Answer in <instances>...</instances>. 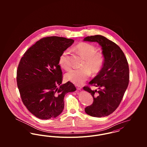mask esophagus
Segmentation results:
<instances>
[{
  "mask_svg": "<svg viewBox=\"0 0 147 147\" xmlns=\"http://www.w3.org/2000/svg\"><path fill=\"white\" fill-rule=\"evenodd\" d=\"M76 87L77 89H78V90H81L82 89V87L80 85H76Z\"/></svg>",
  "mask_w": 147,
  "mask_h": 147,
  "instance_id": "obj_1",
  "label": "esophagus"
}]
</instances>
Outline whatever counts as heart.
I'll return each instance as SVG.
<instances>
[{
  "instance_id": "b5f03b06",
  "label": "heart",
  "mask_w": 147,
  "mask_h": 147,
  "mask_svg": "<svg viewBox=\"0 0 147 147\" xmlns=\"http://www.w3.org/2000/svg\"><path fill=\"white\" fill-rule=\"evenodd\" d=\"M75 50L84 58L83 68H72L69 70L64 76L67 81L78 85L83 84L90 76L91 71L93 74L100 72L105 63V58L101 53L96 52V48L92 45L81 42L75 47ZM59 65L65 69L71 67L69 51L65 50L59 58Z\"/></svg>"
}]
</instances>
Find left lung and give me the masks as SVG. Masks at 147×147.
Listing matches in <instances>:
<instances>
[{
    "label": "left lung",
    "instance_id": "obj_1",
    "mask_svg": "<svg viewBox=\"0 0 147 147\" xmlns=\"http://www.w3.org/2000/svg\"><path fill=\"white\" fill-rule=\"evenodd\" d=\"M84 41L97 42L101 47L105 63L101 71L89 84L98 87L91 93L93 102L85 109V113L94 117H106L113 113L120 104L129 83V67L125 54L114 42L104 36L95 35L84 38Z\"/></svg>",
    "mask_w": 147,
    "mask_h": 147
}]
</instances>
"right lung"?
<instances>
[{"instance_id":"1","label":"right lung","mask_w":147,"mask_h":147,"mask_svg":"<svg viewBox=\"0 0 147 147\" xmlns=\"http://www.w3.org/2000/svg\"><path fill=\"white\" fill-rule=\"evenodd\" d=\"M74 40L52 36L43 38L21 58L17 70V84L27 109L41 119L55 118L64 109V98L76 90L68 82L62 83L59 58Z\"/></svg>"}]
</instances>
